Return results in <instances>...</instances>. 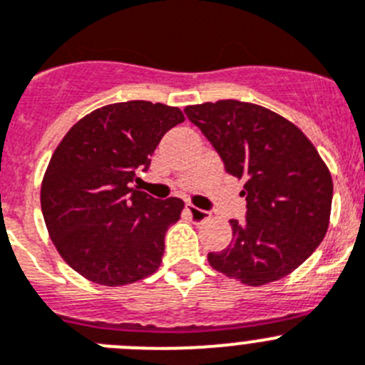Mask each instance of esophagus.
Instances as JSON below:
<instances>
[{"label": "esophagus", "mask_w": 365, "mask_h": 365, "mask_svg": "<svg viewBox=\"0 0 365 365\" xmlns=\"http://www.w3.org/2000/svg\"><path fill=\"white\" fill-rule=\"evenodd\" d=\"M185 209H187V212H189L190 218L195 220V222H203V220H207L209 216H211V212L203 211V209H198V207H195V205H187Z\"/></svg>", "instance_id": "34e87169"}]
</instances>
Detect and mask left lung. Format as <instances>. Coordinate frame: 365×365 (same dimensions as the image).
<instances>
[{"label": "left lung", "mask_w": 365, "mask_h": 365, "mask_svg": "<svg viewBox=\"0 0 365 365\" xmlns=\"http://www.w3.org/2000/svg\"><path fill=\"white\" fill-rule=\"evenodd\" d=\"M185 114L244 180V222L231 220L232 242L209 252L212 269L245 285L280 280L304 264L329 227L333 180L318 150L294 123L255 103L220 100Z\"/></svg>", "instance_id": "8db88e82"}]
</instances>
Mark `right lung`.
<instances>
[{"instance_id": "right-lung-1", "label": "right lung", "mask_w": 365, "mask_h": 365, "mask_svg": "<svg viewBox=\"0 0 365 365\" xmlns=\"http://www.w3.org/2000/svg\"><path fill=\"white\" fill-rule=\"evenodd\" d=\"M185 120L178 107L134 100L81 118L56 147L41 183V211L65 262L100 285H127L162 264L180 198L156 200L130 187L167 130Z\"/></svg>"}]
</instances>
